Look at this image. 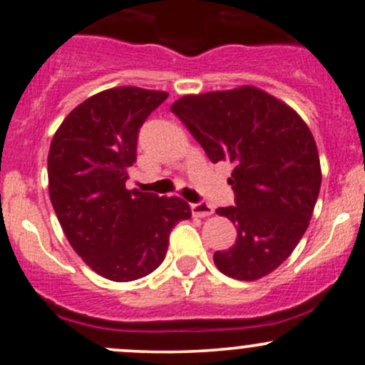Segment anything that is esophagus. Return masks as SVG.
Wrapping results in <instances>:
<instances>
[{"instance_id": "34e87169", "label": "esophagus", "mask_w": 365, "mask_h": 365, "mask_svg": "<svg viewBox=\"0 0 365 365\" xmlns=\"http://www.w3.org/2000/svg\"><path fill=\"white\" fill-rule=\"evenodd\" d=\"M190 210H192V215L194 217H210V215H213V206L208 205V202H195V205L190 206Z\"/></svg>"}]
</instances>
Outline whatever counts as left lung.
Segmentation results:
<instances>
[{
  "instance_id": "1",
  "label": "left lung",
  "mask_w": 365,
  "mask_h": 365,
  "mask_svg": "<svg viewBox=\"0 0 365 365\" xmlns=\"http://www.w3.org/2000/svg\"><path fill=\"white\" fill-rule=\"evenodd\" d=\"M171 112L212 163L234 166L236 205L218 208L236 225V243L215 252V266L253 282L273 273L308 229L322 185L318 148L308 124L282 99L253 86L176 99Z\"/></svg>"
}]
</instances>
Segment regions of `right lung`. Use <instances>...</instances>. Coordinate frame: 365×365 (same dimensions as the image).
<instances>
[{
	"mask_svg": "<svg viewBox=\"0 0 365 365\" xmlns=\"http://www.w3.org/2000/svg\"><path fill=\"white\" fill-rule=\"evenodd\" d=\"M168 92L113 87L73 108L52 138L48 194L73 250L99 276L133 282L160 266L170 232L192 217L182 197L125 189L138 131Z\"/></svg>",
	"mask_w": 365,
	"mask_h": 365,
	"instance_id": "add662e5",
	"label": "right lung"
}]
</instances>
